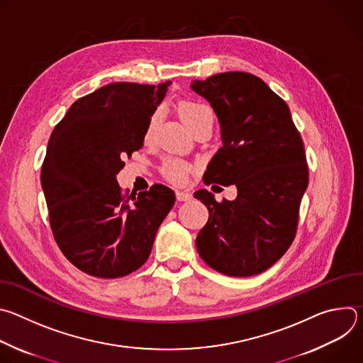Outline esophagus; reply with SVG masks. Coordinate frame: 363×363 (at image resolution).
<instances>
[{"label": "esophagus", "mask_w": 363, "mask_h": 363, "mask_svg": "<svg viewBox=\"0 0 363 363\" xmlns=\"http://www.w3.org/2000/svg\"><path fill=\"white\" fill-rule=\"evenodd\" d=\"M177 199L178 201H189L192 199V194L186 191H177Z\"/></svg>", "instance_id": "1"}]
</instances>
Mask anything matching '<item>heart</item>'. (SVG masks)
I'll use <instances>...</instances> for the list:
<instances>
[{
  "instance_id": "obj_1",
  "label": "heart",
  "mask_w": 363,
  "mask_h": 363,
  "mask_svg": "<svg viewBox=\"0 0 363 363\" xmlns=\"http://www.w3.org/2000/svg\"><path fill=\"white\" fill-rule=\"evenodd\" d=\"M206 116H213V112L208 106H205L203 103L199 101H185L184 105L181 106V119L184 121V123L191 128L194 126L196 122H199L201 119L206 118ZM161 121V112L160 111H155L146 125L145 129V138L149 139L152 136V133L157 129L158 123ZM189 171V165L178 161V160H167L164 162L162 167V172L164 175L172 181V182H182L186 177V172Z\"/></svg>"
}]
</instances>
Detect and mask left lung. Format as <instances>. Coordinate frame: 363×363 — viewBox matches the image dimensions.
<instances>
[{
    "mask_svg": "<svg viewBox=\"0 0 363 363\" xmlns=\"http://www.w3.org/2000/svg\"><path fill=\"white\" fill-rule=\"evenodd\" d=\"M210 101L223 146L203 174L205 185H235L237 198L217 202L194 194L210 211L195 240L211 269L250 277L270 269L294 240L301 196L308 184L303 140L289 106L260 77L244 72L194 80Z\"/></svg>",
    "mask_w": 363,
    "mask_h": 363,
    "instance_id": "left-lung-1",
    "label": "left lung"
}]
</instances>
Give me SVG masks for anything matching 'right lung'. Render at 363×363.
I'll use <instances>...</instances> for the list:
<instances>
[{
	"instance_id": "add662e5",
	"label": "right lung",
	"mask_w": 363,
	"mask_h": 363,
	"mask_svg": "<svg viewBox=\"0 0 363 363\" xmlns=\"http://www.w3.org/2000/svg\"><path fill=\"white\" fill-rule=\"evenodd\" d=\"M171 82H118L77 99L50 136L41 186L57 245L79 270L118 279L145 264L175 194L155 184L123 195L116 175L143 146Z\"/></svg>"
}]
</instances>
